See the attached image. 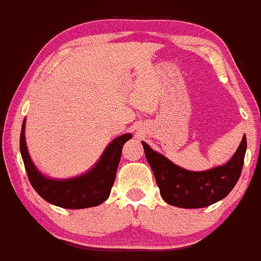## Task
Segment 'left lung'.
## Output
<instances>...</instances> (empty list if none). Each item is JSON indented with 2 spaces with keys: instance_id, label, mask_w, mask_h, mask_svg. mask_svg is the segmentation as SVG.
I'll return each mask as SVG.
<instances>
[{
  "instance_id": "left-lung-1",
  "label": "left lung",
  "mask_w": 261,
  "mask_h": 261,
  "mask_svg": "<svg viewBox=\"0 0 261 261\" xmlns=\"http://www.w3.org/2000/svg\"><path fill=\"white\" fill-rule=\"evenodd\" d=\"M142 144L162 199L185 209L209 206L228 195L240 179L247 150V138L243 136L240 148L227 164L204 172H193L172 164L146 143Z\"/></svg>"
}]
</instances>
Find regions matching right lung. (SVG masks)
<instances>
[{
  "label": "right lung",
  "instance_id": "add662e5",
  "mask_svg": "<svg viewBox=\"0 0 261 261\" xmlns=\"http://www.w3.org/2000/svg\"><path fill=\"white\" fill-rule=\"evenodd\" d=\"M130 138L132 134H123L116 138L107 146L93 170L70 179L46 178L36 170L28 154L24 138V121L20 132V154L30 185L40 197L64 209H84L97 206L109 198L121 160L122 148Z\"/></svg>",
  "mask_w": 261,
  "mask_h": 261
}]
</instances>
